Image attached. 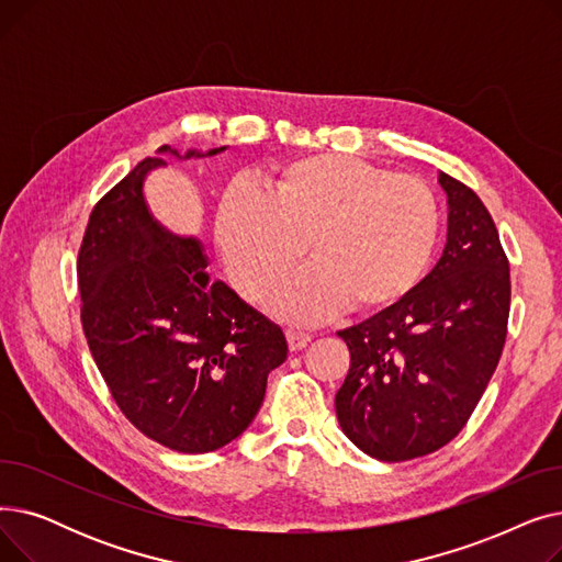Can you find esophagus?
<instances>
[{"instance_id":"obj_1","label":"esophagus","mask_w":562,"mask_h":562,"mask_svg":"<svg viewBox=\"0 0 562 562\" xmlns=\"http://www.w3.org/2000/svg\"><path fill=\"white\" fill-rule=\"evenodd\" d=\"M286 344H289V350H303V348L310 344V335L289 330V333H286Z\"/></svg>"}]
</instances>
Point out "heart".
Masks as SVG:
<instances>
[{"label": "heart", "mask_w": 562, "mask_h": 562, "mask_svg": "<svg viewBox=\"0 0 562 562\" xmlns=\"http://www.w3.org/2000/svg\"><path fill=\"white\" fill-rule=\"evenodd\" d=\"M266 189L269 195L229 187L216 214L221 257L246 299L269 296L303 257L305 241L314 261L269 303L291 323H314L350 305L387 310L422 280L439 212L415 177L328 153L278 166Z\"/></svg>", "instance_id": "heart-1"}]
</instances>
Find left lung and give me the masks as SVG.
Masks as SVG:
<instances>
[{
	"label": "left lung",
	"instance_id": "left-lung-1",
	"mask_svg": "<svg viewBox=\"0 0 562 562\" xmlns=\"http://www.w3.org/2000/svg\"><path fill=\"white\" fill-rule=\"evenodd\" d=\"M447 193V246L407 296L337 333L350 369L335 396L346 437L367 456H428L464 428L508 333L510 269L481 198L437 175Z\"/></svg>",
	"mask_w": 562,
	"mask_h": 562
}]
</instances>
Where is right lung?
Returning a JSON list of instances; mask_svg holds the SVG:
<instances>
[{"label": "right lung", "instance_id": "add662e5", "mask_svg": "<svg viewBox=\"0 0 562 562\" xmlns=\"http://www.w3.org/2000/svg\"><path fill=\"white\" fill-rule=\"evenodd\" d=\"M223 150L161 145L159 155ZM164 166L143 159L91 212L77 259L81 326L113 401L143 435L210 453L252 424L289 348L276 323L206 273L200 239L153 216L143 187Z\"/></svg>", "mask_w": 562, "mask_h": 562}]
</instances>
